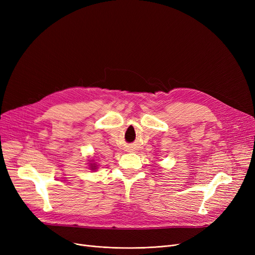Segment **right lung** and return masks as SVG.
<instances>
[{
	"mask_svg": "<svg viewBox=\"0 0 255 255\" xmlns=\"http://www.w3.org/2000/svg\"><path fill=\"white\" fill-rule=\"evenodd\" d=\"M91 168H92V170H94V169H96V166H94V165H91Z\"/></svg>",
	"mask_w": 255,
	"mask_h": 255,
	"instance_id": "add662e5",
	"label": "right lung"
}]
</instances>
